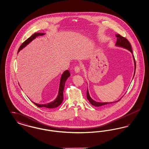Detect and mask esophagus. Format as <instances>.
<instances>
[{"instance_id":"esophagus-1","label":"esophagus","mask_w":149,"mask_h":149,"mask_svg":"<svg viewBox=\"0 0 149 149\" xmlns=\"http://www.w3.org/2000/svg\"><path fill=\"white\" fill-rule=\"evenodd\" d=\"M80 67H79V66H76L74 68V70L75 71V72L77 73H79L80 71Z\"/></svg>"}]
</instances>
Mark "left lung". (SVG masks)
<instances>
[{
	"instance_id": "obj_1",
	"label": "left lung",
	"mask_w": 149,
	"mask_h": 149,
	"mask_svg": "<svg viewBox=\"0 0 149 149\" xmlns=\"http://www.w3.org/2000/svg\"><path fill=\"white\" fill-rule=\"evenodd\" d=\"M116 36L117 37V42L116 43V45L117 46H120V47H123L125 49H126L128 50H129L132 54V47L131 46L130 43L129 42V41H128L127 39H126L125 37H122V36H120L119 34H117L116 35ZM134 57V63H135V72H134V77L135 76V70H136V61H135V57L134 56H133ZM86 97H87V99L89 101V102L91 103V104H92L93 106L95 107H100L104 106V105H106L108 104L109 103H115L117 102H118L120 100V99H119L118 100L115 102H111V103H102V102H97L95 100H94L93 99H92V98L90 97L89 93L88 92V90L87 89L86 91Z\"/></svg>"
}]
</instances>
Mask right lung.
<instances>
[{"mask_svg": "<svg viewBox=\"0 0 149 149\" xmlns=\"http://www.w3.org/2000/svg\"><path fill=\"white\" fill-rule=\"evenodd\" d=\"M45 35V33H35L33 35L31 36L30 37H29L27 40H26L21 45V46L19 48V50L18 52L21 50L23 48H24L25 46H26L29 43L31 42L32 40H33L38 36H42ZM70 76V73L69 70H66L64 72V73L62 74L61 79H60V86H59V90H58V93L56 98L55 99L53 102H50L47 104H40L36 103L35 102H32L36 106L38 107H45L47 108H54L58 106H59L61 103L63 102V100L64 99V95H63V92H64V87H65V83L67 79Z\"/></svg>", "mask_w": 149, "mask_h": 149, "instance_id": "right-lung-1", "label": "right lung"}]
</instances>
